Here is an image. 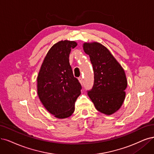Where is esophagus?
<instances>
[{"label": "esophagus", "mask_w": 154, "mask_h": 154, "mask_svg": "<svg viewBox=\"0 0 154 154\" xmlns=\"http://www.w3.org/2000/svg\"><path fill=\"white\" fill-rule=\"evenodd\" d=\"M78 79H79V82H80L81 84H82V82H83V79H82V77H79Z\"/></svg>", "instance_id": "obj_1"}]
</instances>
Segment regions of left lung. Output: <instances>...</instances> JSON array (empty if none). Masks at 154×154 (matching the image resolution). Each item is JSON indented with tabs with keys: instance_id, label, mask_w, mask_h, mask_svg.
<instances>
[{
	"instance_id": "1",
	"label": "left lung",
	"mask_w": 154,
	"mask_h": 154,
	"mask_svg": "<svg viewBox=\"0 0 154 154\" xmlns=\"http://www.w3.org/2000/svg\"><path fill=\"white\" fill-rule=\"evenodd\" d=\"M89 56L94 74V85L88 96L96 109L110 116L121 107L126 97L128 81L124 70L110 51L97 42L83 44Z\"/></svg>"
}]
</instances>
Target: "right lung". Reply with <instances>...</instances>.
Returning a JSON list of instances; mask_svg holds the SVG:
<instances>
[{
	"instance_id": "obj_1",
	"label": "right lung",
	"mask_w": 154,
	"mask_h": 154,
	"mask_svg": "<svg viewBox=\"0 0 154 154\" xmlns=\"http://www.w3.org/2000/svg\"><path fill=\"white\" fill-rule=\"evenodd\" d=\"M77 42L68 40L54 44L45 56L37 76V94L49 113L65 119L75 110V102L81 94V84L74 77L69 63L72 49Z\"/></svg>"
}]
</instances>
